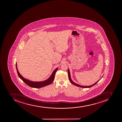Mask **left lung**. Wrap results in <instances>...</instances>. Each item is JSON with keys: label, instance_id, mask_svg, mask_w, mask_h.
<instances>
[{"label": "left lung", "instance_id": "1", "mask_svg": "<svg viewBox=\"0 0 122 122\" xmlns=\"http://www.w3.org/2000/svg\"><path fill=\"white\" fill-rule=\"evenodd\" d=\"M68 76H69V81H70V82H71V83H72V84H73L74 85H76V86H79V87H80L85 88L91 87H92V86H93L94 85H95V84H96V83H97V82H98V81H99V80L101 79V78L99 80H98V81H97V82H96L95 83H94V84H93L92 85H90V86H82V85H80L79 84H76V83H75L73 82V81H72V80L71 79V77L70 71H69V69H68ZM102 77H103V76H102Z\"/></svg>", "mask_w": 122, "mask_h": 122}]
</instances>
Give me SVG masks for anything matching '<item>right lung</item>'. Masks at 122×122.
Segmentation results:
<instances>
[{"label": "right lung", "instance_id": "add662e5", "mask_svg": "<svg viewBox=\"0 0 122 122\" xmlns=\"http://www.w3.org/2000/svg\"><path fill=\"white\" fill-rule=\"evenodd\" d=\"M16 68L17 71V75L20 78V79H21L26 84H27V85H28L29 86L31 87L34 88H40L42 87L52 83L54 80L56 72L58 69L57 67L54 70L50 77L47 80L44 81H30L29 80L26 79L20 75L17 69V62L16 63Z\"/></svg>", "mask_w": 122, "mask_h": 122}]
</instances>
